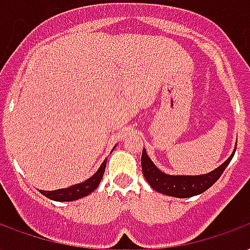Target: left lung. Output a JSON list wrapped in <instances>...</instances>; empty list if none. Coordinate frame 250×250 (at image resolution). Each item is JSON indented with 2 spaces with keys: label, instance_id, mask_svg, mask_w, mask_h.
<instances>
[{
  "label": "left lung",
  "instance_id": "left-lung-1",
  "mask_svg": "<svg viewBox=\"0 0 250 250\" xmlns=\"http://www.w3.org/2000/svg\"><path fill=\"white\" fill-rule=\"evenodd\" d=\"M236 148L232 152V155L224 162L222 166L208 172L206 175L198 176H173L167 175L156 168V166L151 162V159L147 156L146 150L143 148L141 164H142V172L147 183L151 185L152 189L159 191L162 194L177 197V198H189L193 195H198L206 191L210 187L218 181L224 169L227 168L229 162L235 155Z\"/></svg>",
  "mask_w": 250,
  "mask_h": 250
}]
</instances>
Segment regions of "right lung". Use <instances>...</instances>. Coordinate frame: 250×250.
Listing matches in <instances>:
<instances>
[{"label": "right lung", "mask_w": 250, "mask_h": 250, "mask_svg": "<svg viewBox=\"0 0 250 250\" xmlns=\"http://www.w3.org/2000/svg\"><path fill=\"white\" fill-rule=\"evenodd\" d=\"M105 166H107V159L102 163V166H100V168L96 171L95 175H92L90 179L83 181V183L75 184V185L63 188V189H57V190H40V193L48 197V198L53 199V201H59V202H69V201L83 198V197L92 193L99 187V184L103 179Z\"/></svg>", "instance_id": "obj_1"}]
</instances>
